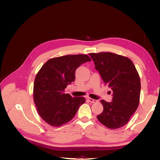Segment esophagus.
<instances>
[{
	"instance_id": "esophagus-1",
	"label": "esophagus",
	"mask_w": 160,
	"mask_h": 160,
	"mask_svg": "<svg viewBox=\"0 0 160 160\" xmlns=\"http://www.w3.org/2000/svg\"><path fill=\"white\" fill-rule=\"evenodd\" d=\"M88 101H89V102H91V103H95V102H97V100L96 99H93L90 98H88Z\"/></svg>"
}]
</instances>
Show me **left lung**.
I'll list each match as a JSON object with an SVG mask.
<instances>
[{
	"mask_svg": "<svg viewBox=\"0 0 160 160\" xmlns=\"http://www.w3.org/2000/svg\"><path fill=\"white\" fill-rule=\"evenodd\" d=\"M89 55L105 84L113 91L111 102L101 100L103 111L97 118L109 129L123 127L139 105L141 83L138 72L132 60L126 57L110 52Z\"/></svg>",
	"mask_w": 160,
	"mask_h": 160,
	"instance_id": "left-lung-1",
	"label": "left lung"
}]
</instances>
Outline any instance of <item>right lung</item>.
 Instances as JSON below:
<instances>
[{
  "label": "right lung",
  "instance_id": "1",
  "mask_svg": "<svg viewBox=\"0 0 160 160\" xmlns=\"http://www.w3.org/2000/svg\"><path fill=\"white\" fill-rule=\"evenodd\" d=\"M90 61L87 55L55 57L48 60L38 71L34 82L33 99L38 114L46 123L53 127L68 123L85 102V98H72L64 93V89L75 81V70Z\"/></svg>",
  "mask_w": 160,
  "mask_h": 160
}]
</instances>
